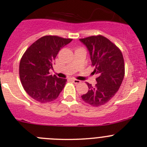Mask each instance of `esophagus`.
Here are the masks:
<instances>
[{
    "label": "esophagus",
    "instance_id": "1",
    "mask_svg": "<svg viewBox=\"0 0 147 147\" xmlns=\"http://www.w3.org/2000/svg\"><path fill=\"white\" fill-rule=\"evenodd\" d=\"M71 80L75 84H79L81 82V81H79V80H78V79H71Z\"/></svg>",
    "mask_w": 147,
    "mask_h": 147
}]
</instances>
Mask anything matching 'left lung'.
I'll return each instance as SVG.
<instances>
[{"label": "left lung", "mask_w": 147, "mask_h": 147, "mask_svg": "<svg viewBox=\"0 0 147 147\" xmlns=\"http://www.w3.org/2000/svg\"><path fill=\"white\" fill-rule=\"evenodd\" d=\"M79 41L90 54L92 74L97 75L95 86L87 83L88 91L82 96L91 106H102L109 102L119 90L124 77V62L120 50L110 40L101 36H92Z\"/></svg>", "instance_id": "1"}]
</instances>
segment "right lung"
<instances>
[{"mask_svg":"<svg viewBox=\"0 0 147 147\" xmlns=\"http://www.w3.org/2000/svg\"><path fill=\"white\" fill-rule=\"evenodd\" d=\"M72 41L57 36H45L32 43L22 57L20 79L23 88L32 98L41 103L56 99L65 86L66 79L52 75L55 58L63 47Z\"/></svg>","mask_w":147,"mask_h":147,"instance_id":"add662e5","label":"right lung"}]
</instances>
